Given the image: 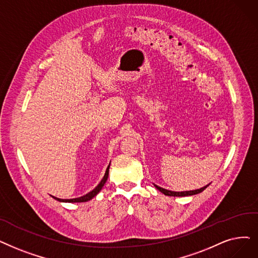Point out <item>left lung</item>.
Segmentation results:
<instances>
[{
  "label": "left lung",
  "mask_w": 258,
  "mask_h": 258,
  "mask_svg": "<svg viewBox=\"0 0 258 258\" xmlns=\"http://www.w3.org/2000/svg\"><path fill=\"white\" fill-rule=\"evenodd\" d=\"M155 185V187L158 189V191H160L161 193H163L164 195H166V196H178V197H182V196H191V195H195V194H199V193H201L204 191L205 188H207L208 186H209V184L208 185H206V186H204V187H201V188H198V189H194V191H185V192H173V191H169V189H165V188H162V187H160V186H158V185H156V184H154Z\"/></svg>",
  "instance_id": "8db88e82"
}]
</instances>
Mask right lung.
Instances as JSON below:
<instances>
[{
  "instance_id": "right-lung-1",
  "label": "right lung",
  "mask_w": 258,
  "mask_h": 258,
  "mask_svg": "<svg viewBox=\"0 0 258 258\" xmlns=\"http://www.w3.org/2000/svg\"><path fill=\"white\" fill-rule=\"evenodd\" d=\"M108 171H109V165L107 166V169H106V171H105V174H104V176H103V178H102V180L100 181V183L93 189V191L87 193V194L84 195V196H81V197H79V198H73V199H60V198L53 197V196H52V197H53L55 200L62 201V203H85V201L91 200V199H93L100 191H101V188H102L103 185L105 184V182H106V180H107V177H108Z\"/></svg>"
}]
</instances>
